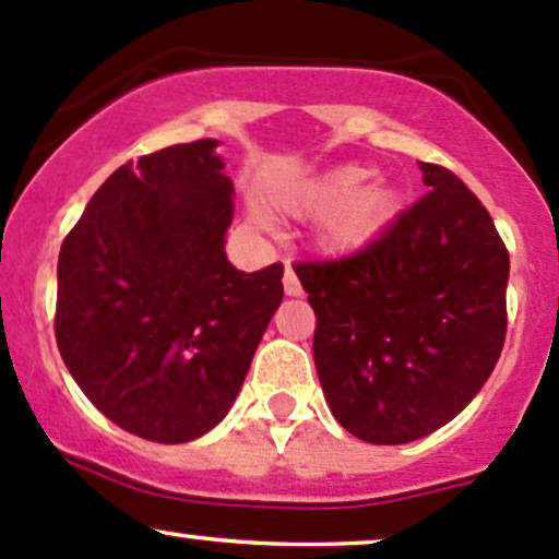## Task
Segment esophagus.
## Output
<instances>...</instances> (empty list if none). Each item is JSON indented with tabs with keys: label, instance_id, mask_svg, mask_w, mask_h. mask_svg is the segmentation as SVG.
Here are the masks:
<instances>
[{
	"label": "esophagus",
	"instance_id": "34e87169",
	"mask_svg": "<svg viewBox=\"0 0 559 559\" xmlns=\"http://www.w3.org/2000/svg\"><path fill=\"white\" fill-rule=\"evenodd\" d=\"M284 292L289 294V297H299V294H302V284H299L297 273H294L289 262H286V270H284Z\"/></svg>",
	"mask_w": 559,
	"mask_h": 559
}]
</instances>
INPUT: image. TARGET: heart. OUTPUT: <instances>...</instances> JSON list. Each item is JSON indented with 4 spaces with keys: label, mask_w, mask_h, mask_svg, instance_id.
Listing matches in <instances>:
<instances>
[{
    "label": "heart",
    "mask_w": 559,
    "mask_h": 559,
    "mask_svg": "<svg viewBox=\"0 0 559 559\" xmlns=\"http://www.w3.org/2000/svg\"><path fill=\"white\" fill-rule=\"evenodd\" d=\"M377 171L369 167H342L329 171L297 199L292 210L299 214H331L326 238L336 249H355L371 241L397 210L392 188L373 186Z\"/></svg>",
    "instance_id": "obj_1"
}]
</instances>
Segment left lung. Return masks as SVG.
Segmentation results:
<instances>
[{
  "instance_id": "left-lung-1",
  "label": "left lung",
  "mask_w": 559,
  "mask_h": 559,
  "mask_svg": "<svg viewBox=\"0 0 559 559\" xmlns=\"http://www.w3.org/2000/svg\"><path fill=\"white\" fill-rule=\"evenodd\" d=\"M364 249L294 262L316 310L318 379L347 432L401 445L449 425L507 336L509 251L486 206L440 164Z\"/></svg>"
}]
</instances>
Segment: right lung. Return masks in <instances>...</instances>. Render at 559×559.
<instances>
[{
  "mask_svg": "<svg viewBox=\"0 0 559 559\" xmlns=\"http://www.w3.org/2000/svg\"><path fill=\"white\" fill-rule=\"evenodd\" d=\"M217 140L121 164L58 257L55 340L114 425L188 443L225 419L284 299V265L241 273L225 257L233 182Z\"/></svg>",
  "mask_w": 559,
  "mask_h": 559,
  "instance_id": "add662e5",
  "label": "right lung"
}]
</instances>
